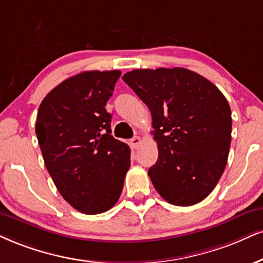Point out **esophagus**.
I'll list each match as a JSON object with an SVG mask.
<instances>
[{"label":"esophagus","mask_w":263,"mask_h":263,"mask_svg":"<svg viewBox=\"0 0 263 263\" xmlns=\"http://www.w3.org/2000/svg\"><path fill=\"white\" fill-rule=\"evenodd\" d=\"M130 144L133 145V147H134V148H138L141 144V138L140 137H134L133 139H130Z\"/></svg>","instance_id":"obj_1"}]
</instances>
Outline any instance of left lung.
I'll return each mask as SVG.
<instances>
[{"mask_svg":"<svg viewBox=\"0 0 263 263\" xmlns=\"http://www.w3.org/2000/svg\"><path fill=\"white\" fill-rule=\"evenodd\" d=\"M151 112L158 160L148 170L157 193L176 206L206 199L224 172L232 112L224 95L185 68L135 69L123 76Z\"/></svg>","mask_w":263,"mask_h":263,"instance_id":"8db88e82","label":"left lung"}]
</instances>
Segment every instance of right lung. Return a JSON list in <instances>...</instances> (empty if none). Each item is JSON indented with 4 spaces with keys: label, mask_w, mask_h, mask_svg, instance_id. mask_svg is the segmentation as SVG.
<instances>
[{
    "label": "right lung",
    "mask_w": 263,
    "mask_h": 263,
    "mask_svg": "<svg viewBox=\"0 0 263 263\" xmlns=\"http://www.w3.org/2000/svg\"><path fill=\"white\" fill-rule=\"evenodd\" d=\"M119 70H90L51 90L37 111L35 132L45 166L63 199L97 215L118 201L130 167V148L111 135L112 96Z\"/></svg>",
    "instance_id": "1"
}]
</instances>
